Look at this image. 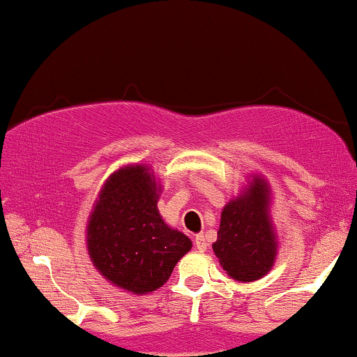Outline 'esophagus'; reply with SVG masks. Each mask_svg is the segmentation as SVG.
<instances>
[{"label":"esophagus","mask_w":357,"mask_h":357,"mask_svg":"<svg viewBox=\"0 0 357 357\" xmlns=\"http://www.w3.org/2000/svg\"><path fill=\"white\" fill-rule=\"evenodd\" d=\"M195 247H197L199 252H206L208 250V241H206V236L202 235V233H199L197 236H195Z\"/></svg>","instance_id":"esophagus-1"}]
</instances>
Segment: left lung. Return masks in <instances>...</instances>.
<instances>
[{"instance_id":"8db88e82","label":"left lung","mask_w":357,"mask_h":357,"mask_svg":"<svg viewBox=\"0 0 357 357\" xmlns=\"http://www.w3.org/2000/svg\"><path fill=\"white\" fill-rule=\"evenodd\" d=\"M271 206V183L264 175L254 174L221 211L213 250L223 271L235 281H259L274 267L279 241Z\"/></svg>"}]
</instances>
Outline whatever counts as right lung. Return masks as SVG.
Wrapping results in <instances>:
<instances>
[{"instance_id": "1", "label": "right lung", "mask_w": 357, "mask_h": 357, "mask_svg": "<svg viewBox=\"0 0 357 357\" xmlns=\"http://www.w3.org/2000/svg\"><path fill=\"white\" fill-rule=\"evenodd\" d=\"M162 182L151 167L131 163L103 182L86 223V248L110 284L132 294L162 287L192 241L163 221Z\"/></svg>"}]
</instances>
